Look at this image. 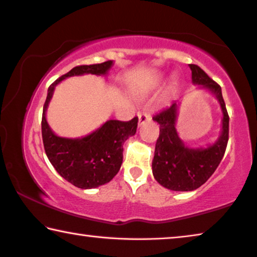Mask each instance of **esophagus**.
Segmentation results:
<instances>
[{"label":"esophagus","mask_w":257,"mask_h":257,"mask_svg":"<svg viewBox=\"0 0 257 257\" xmlns=\"http://www.w3.org/2000/svg\"><path fill=\"white\" fill-rule=\"evenodd\" d=\"M149 120H150V114H148L146 112L138 113V124L140 125L144 124L145 122H148Z\"/></svg>","instance_id":"34e87169"}]
</instances>
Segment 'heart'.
I'll return each mask as SVG.
<instances>
[{
    "label": "heart",
    "mask_w": 257,
    "mask_h": 257,
    "mask_svg": "<svg viewBox=\"0 0 257 257\" xmlns=\"http://www.w3.org/2000/svg\"><path fill=\"white\" fill-rule=\"evenodd\" d=\"M160 83H161V80L158 79V80H156V82H154L153 84H154V87H157V85H159Z\"/></svg>",
    "instance_id": "1"
}]
</instances>
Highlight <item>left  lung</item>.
Returning a JSON list of instances; mask_svg holds the SVG:
<instances>
[{"instance_id":"obj_1","label":"left lung","mask_w":257,"mask_h":257,"mask_svg":"<svg viewBox=\"0 0 257 257\" xmlns=\"http://www.w3.org/2000/svg\"><path fill=\"white\" fill-rule=\"evenodd\" d=\"M192 82L216 97L221 106L222 130L214 144L207 148H189L176 130L180 103L157 113L152 119L160 125L152 161V173L159 184L172 191H193L200 187L214 174L223 159L229 141V114L222 96V89L200 67L189 65Z\"/></svg>"}]
</instances>
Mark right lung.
<instances>
[{
	"instance_id": "right-lung-1",
	"label": "right lung",
	"mask_w": 257,
	"mask_h": 257,
	"mask_svg": "<svg viewBox=\"0 0 257 257\" xmlns=\"http://www.w3.org/2000/svg\"><path fill=\"white\" fill-rule=\"evenodd\" d=\"M113 60L81 65L60 76L48 89L42 114V140L46 154L60 176L80 189H95L108 183L120 170L123 143L136 134L138 117L123 122L108 120L87 136L67 138L57 136L49 125L46 113L56 85L66 77L83 74L107 75Z\"/></svg>"
}]
</instances>
